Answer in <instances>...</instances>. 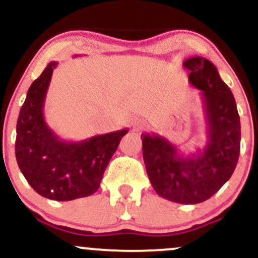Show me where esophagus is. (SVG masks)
Returning a JSON list of instances; mask_svg holds the SVG:
<instances>
[{
    "label": "esophagus",
    "mask_w": 258,
    "mask_h": 258,
    "mask_svg": "<svg viewBox=\"0 0 258 258\" xmlns=\"http://www.w3.org/2000/svg\"><path fill=\"white\" fill-rule=\"evenodd\" d=\"M144 127H146V122H144V121L138 120V121H136V122H135V128L136 130H143Z\"/></svg>",
    "instance_id": "esophagus-1"
}]
</instances>
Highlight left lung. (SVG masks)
<instances>
[{
	"instance_id": "left-lung-1",
	"label": "left lung",
	"mask_w": 258,
	"mask_h": 258,
	"mask_svg": "<svg viewBox=\"0 0 258 258\" xmlns=\"http://www.w3.org/2000/svg\"><path fill=\"white\" fill-rule=\"evenodd\" d=\"M188 80L200 90L206 120V144L183 154L155 133H142L143 160L154 190L173 203H203L232 177L240 154V117L232 91L209 59L183 61Z\"/></svg>"
}]
</instances>
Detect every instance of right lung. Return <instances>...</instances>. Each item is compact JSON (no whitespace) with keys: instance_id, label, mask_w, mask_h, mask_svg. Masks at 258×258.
Here are the masks:
<instances>
[{"instance_id":"obj_1","label":"right lung","mask_w":258,"mask_h":258,"mask_svg":"<svg viewBox=\"0 0 258 258\" xmlns=\"http://www.w3.org/2000/svg\"><path fill=\"white\" fill-rule=\"evenodd\" d=\"M58 61L48 63L32 82L17 121L16 158L36 193L51 200L69 201L98 190L103 174L128 128L80 142L59 138L43 116L46 93Z\"/></svg>"}]
</instances>
